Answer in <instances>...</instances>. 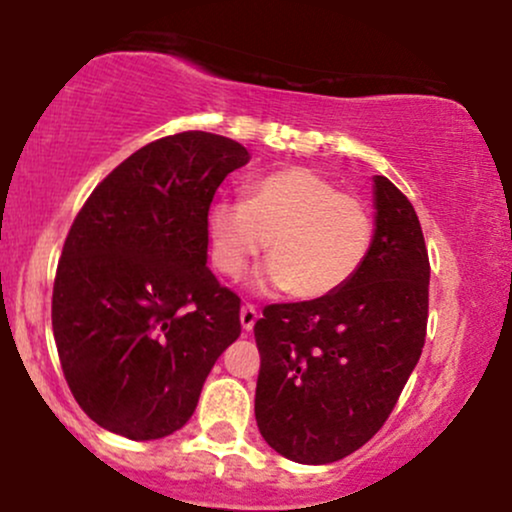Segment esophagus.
Returning <instances> with one entry per match:
<instances>
[{
	"instance_id": "obj_1",
	"label": "esophagus",
	"mask_w": 512,
	"mask_h": 512,
	"mask_svg": "<svg viewBox=\"0 0 512 512\" xmlns=\"http://www.w3.org/2000/svg\"><path fill=\"white\" fill-rule=\"evenodd\" d=\"M257 317H260V313H257L255 305L248 303V305H243V308H240V325H243L245 332H250L252 327H255Z\"/></svg>"
}]
</instances>
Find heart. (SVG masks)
Listing matches in <instances>:
<instances>
[{
	"label": "heart",
	"mask_w": 512,
	"mask_h": 512,
	"mask_svg": "<svg viewBox=\"0 0 512 512\" xmlns=\"http://www.w3.org/2000/svg\"><path fill=\"white\" fill-rule=\"evenodd\" d=\"M211 260L231 279L267 243L257 286L298 301L334 296L358 274L373 243V221L356 197L308 168H284L245 187L243 202L209 209Z\"/></svg>",
	"instance_id": "obj_1"
}]
</instances>
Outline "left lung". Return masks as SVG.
I'll return each instance as SVG.
<instances>
[{"instance_id":"obj_1","label":"left lung","mask_w":512,"mask_h":512,"mask_svg":"<svg viewBox=\"0 0 512 512\" xmlns=\"http://www.w3.org/2000/svg\"><path fill=\"white\" fill-rule=\"evenodd\" d=\"M373 207L368 257L342 291L267 305L255 322L257 428L293 462L330 464L366 445L424 349L431 267L419 216L385 175L373 178Z\"/></svg>"}]
</instances>
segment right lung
Returning <instances> with one entry per match:
<instances>
[{"mask_svg":"<svg viewBox=\"0 0 512 512\" xmlns=\"http://www.w3.org/2000/svg\"><path fill=\"white\" fill-rule=\"evenodd\" d=\"M250 161L209 132L134 151L69 228L52 332L79 407L117 436L156 440L195 414L216 358L240 337V298L207 267L209 207Z\"/></svg>","mask_w":512,"mask_h":512,"instance_id":"right-lung-1","label":"right lung"}]
</instances>
